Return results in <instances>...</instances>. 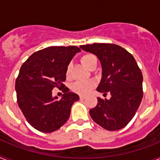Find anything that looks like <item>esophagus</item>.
Here are the masks:
<instances>
[{"label": "esophagus", "instance_id": "esophagus-1", "mask_svg": "<svg viewBox=\"0 0 160 160\" xmlns=\"http://www.w3.org/2000/svg\"><path fill=\"white\" fill-rule=\"evenodd\" d=\"M79 98H80V99H81V100H83V99H85V98H86V96H85V95H80V96H79Z\"/></svg>", "mask_w": 160, "mask_h": 160}]
</instances>
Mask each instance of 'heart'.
<instances>
[{
    "label": "heart",
    "instance_id": "1",
    "mask_svg": "<svg viewBox=\"0 0 160 160\" xmlns=\"http://www.w3.org/2000/svg\"><path fill=\"white\" fill-rule=\"evenodd\" d=\"M80 62L86 68L89 69L94 65H97L98 59L96 56L93 53H85L80 58ZM71 64H69L66 67V78H70L71 74ZM95 87V82L91 80L87 81H78L73 83L71 86V90L73 92L78 94L80 95H86Z\"/></svg>",
    "mask_w": 160,
    "mask_h": 160
}]
</instances>
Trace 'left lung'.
I'll return each mask as SVG.
<instances>
[{
    "label": "left lung",
    "instance_id": "obj_1",
    "mask_svg": "<svg viewBox=\"0 0 160 160\" xmlns=\"http://www.w3.org/2000/svg\"><path fill=\"white\" fill-rule=\"evenodd\" d=\"M94 53L102 65V79L97 90L110 99L98 98V104L90 109L94 122L107 131H118L130 122L142 98V74L132 55L114 44L94 43L80 46Z\"/></svg>",
    "mask_w": 160,
    "mask_h": 160
}]
</instances>
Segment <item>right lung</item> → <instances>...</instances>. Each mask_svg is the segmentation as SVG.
I'll return each mask as SVG.
<instances>
[{
	"instance_id": "add662e5",
	"label": "right lung",
	"mask_w": 160,
	"mask_h": 160,
	"mask_svg": "<svg viewBox=\"0 0 160 160\" xmlns=\"http://www.w3.org/2000/svg\"><path fill=\"white\" fill-rule=\"evenodd\" d=\"M78 47L50 46L32 53L20 69L15 90L18 106L27 122L42 132L59 129L69 119L72 105L79 96L65 87L66 67ZM55 87L64 94L60 100L52 96Z\"/></svg>"
}]
</instances>
